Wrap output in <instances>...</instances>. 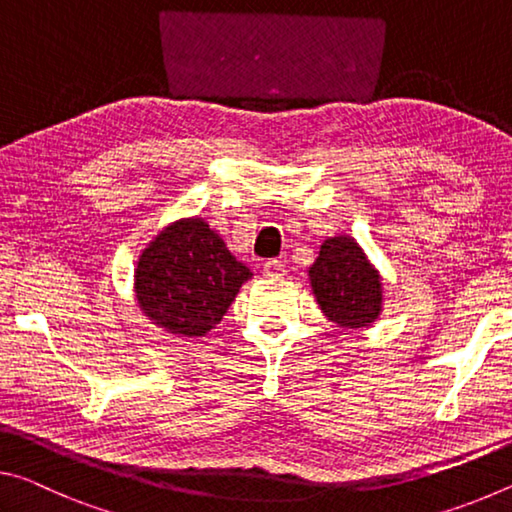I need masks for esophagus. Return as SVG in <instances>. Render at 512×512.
Listing matches in <instances>:
<instances>
[{
    "instance_id": "esophagus-1",
    "label": "esophagus",
    "mask_w": 512,
    "mask_h": 512,
    "mask_svg": "<svg viewBox=\"0 0 512 512\" xmlns=\"http://www.w3.org/2000/svg\"><path fill=\"white\" fill-rule=\"evenodd\" d=\"M263 274L267 276V279H283V276L288 274V267L283 261H265Z\"/></svg>"
}]
</instances>
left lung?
Segmentation results:
<instances>
[{"mask_svg":"<svg viewBox=\"0 0 512 512\" xmlns=\"http://www.w3.org/2000/svg\"><path fill=\"white\" fill-rule=\"evenodd\" d=\"M315 299L331 322L347 329L370 326L381 313V276L356 240H324L311 270Z\"/></svg>","mask_w":512,"mask_h":512,"instance_id":"left-lung-1","label":"left lung"}]
</instances>
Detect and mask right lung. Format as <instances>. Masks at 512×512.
I'll list each match as a JSON object with an SVG mask.
<instances>
[{
    "instance_id": "right-lung-1",
    "label": "right lung",
    "mask_w": 512,
    "mask_h": 512,
    "mask_svg": "<svg viewBox=\"0 0 512 512\" xmlns=\"http://www.w3.org/2000/svg\"><path fill=\"white\" fill-rule=\"evenodd\" d=\"M251 276L201 217L167 226L142 251L136 297L154 324L174 335L197 338L220 324Z\"/></svg>"
}]
</instances>
